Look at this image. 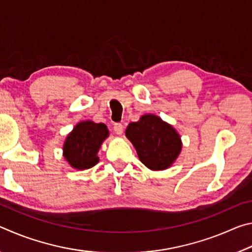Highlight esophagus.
<instances>
[{
  "label": "esophagus",
  "instance_id": "obj_1",
  "mask_svg": "<svg viewBox=\"0 0 252 252\" xmlns=\"http://www.w3.org/2000/svg\"><path fill=\"white\" fill-rule=\"evenodd\" d=\"M113 130L118 135H121L123 133V126L121 123H116V125L113 126Z\"/></svg>",
  "mask_w": 252,
  "mask_h": 252
}]
</instances>
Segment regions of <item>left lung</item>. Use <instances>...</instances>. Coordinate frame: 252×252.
<instances>
[{
	"mask_svg": "<svg viewBox=\"0 0 252 252\" xmlns=\"http://www.w3.org/2000/svg\"><path fill=\"white\" fill-rule=\"evenodd\" d=\"M126 136L133 144L140 161L152 171L171 167L182 150L178 131L156 114H143L139 121L129 123Z\"/></svg>",
	"mask_w": 252,
	"mask_h": 252,
	"instance_id": "8db88e82",
	"label": "left lung"
}]
</instances>
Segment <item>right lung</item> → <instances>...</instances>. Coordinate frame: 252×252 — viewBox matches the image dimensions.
I'll use <instances>...</instances> for the list:
<instances>
[{"label": "right lung", "instance_id": "obj_1", "mask_svg": "<svg viewBox=\"0 0 252 252\" xmlns=\"http://www.w3.org/2000/svg\"><path fill=\"white\" fill-rule=\"evenodd\" d=\"M108 136L109 130L104 123L81 121L66 135L63 157L75 170L90 169L99 162L97 152Z\"/></svg>", "mask_w": 252, "mask_h": 252}]
</instances>
